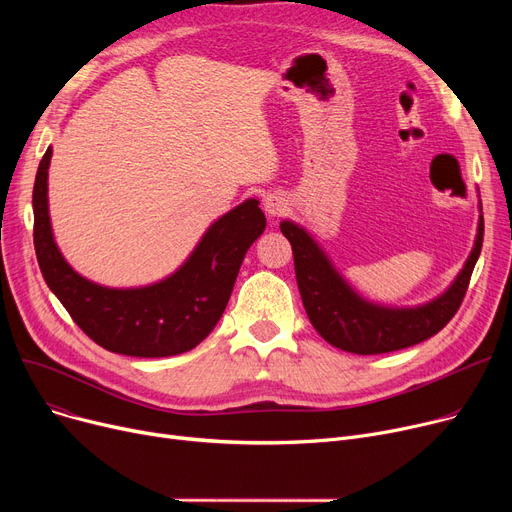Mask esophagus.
Wrapping results in <instances>:
<instances>
[{"label": "esophagus", "mask_w": 512, "mask_h": 512, "mask_svg": "<svg viewBox=\"0 0 512 512\" xmlns=\"http://www.w3.org/2000/svg\"><path fill=\"white\" fill-rule=\"evenodd\" d=\"M263 209H265L267 215H272V218H278V215H282L288 209V203H286V199L282 195L272 193V195H267L263 199Z\"/></svg>", "instance_id": "34e87169"}]
</instances>
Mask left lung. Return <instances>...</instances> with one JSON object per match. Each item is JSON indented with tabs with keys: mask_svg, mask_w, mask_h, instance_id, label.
Masks as SVG:
<instances>
[{
	"mask_svg": "<svg viewBox=\"0 0 512 512\" xmlns=\"http://www.w3.org/2000/svg\"><path fill=\"white\" fill-rule=\"evenodd\" d=\"M280 230L292 245L294 272L311 326L332 346L357 355L400 351L438 334L463 303L483 242L479 215L471 255L440 297L417 307H386L363 299L303 226L284 220Z\"/></svg>",
	"mask_w": 512,
	"mask_h": 512,
	"instance_id": "obj_1",
	"label": "left lung"
}]
</instances>
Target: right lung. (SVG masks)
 <instances>
[{
  "mask_svg": "<svg viewBox=\"0 0 512 512\" xmlns=\"http://www.w3.org/2000/svg\"><path fill=\"white\" fill-rule=\"evenodd\" d=\"M51 153L49 147L33 188L35 253L49 290L105 351L145 359L191 351L220 321L240 263L265 230L259 201L247 199L215 220L168 278L137 288L103 286L80 276L53 238L47 199Z\"/></svg>",
  "mask_w": 512,
  "mask_h": 512,
  "instance_id": "1",
  "label": "right lung"
}]
</instances>
